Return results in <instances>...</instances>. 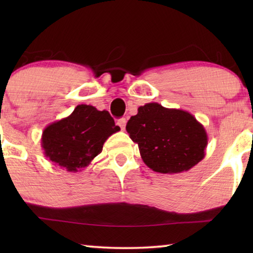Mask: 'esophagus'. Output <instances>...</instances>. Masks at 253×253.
<instances>
[{"label": "esophagus", "instance_id": "1", "mask_svg": "<svg viewBox=\"0 0 253 253\" xmlns=\"http://www.w3.org/2000/svg\"><path fill=\"white\" fill-rule=\"evenodd\" d=\"M117 126L121 127V130H124L126 129V119H120L117 121Z\"/></svg>", "mask_w": 253, "mask_h": 253}]
</instances>
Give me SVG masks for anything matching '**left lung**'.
Returning a JSON list of instances; mask_svg holds the SVG:
<instances>
[{"mask_svg": "<svg viewBox=\"0 0 253 253\" xmlns=\"http://www.w3.org/2000/svg\"><path fill=\"white\" fill-rule=\"evenodd\" d=\"M126 129L145 165L157 172L188 171L205 157V127L185 110L146 103L130 117Z\"/></svg>", "mask_w": 253, "mask_h": 253, "instance_id": "8db88e82", "label": "left lung"}]
</instances>
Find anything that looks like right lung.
Here are the masks:
<instances>
[{"instance_id": "right-lung-1", "label": "right lung", "mask_w": 253, "mask_h": 253, "mask_svg": "<svg viewBox=\"0 0 253 253\" xmlns=\"http://www.w3.org/2000/svg\"><path fill=\"white\" fill-rule=\"evenodd\" d=\"M120 131L107 110L78 105L68 117L44 127L41 146L44 157L69 172L81 171L101 153L103 144Z\"/></svg>"}]
</instances>
